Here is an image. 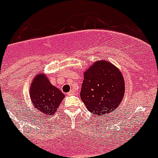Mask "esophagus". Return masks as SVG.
I'll return each instance as SVG.
<instances>
[{"label": "esophagus", "mask_w": 158, "mask_h": 158, "mask_svg": "<svg viewBox=\"0 0 158 158\" xmlns=\"http://www.w3.org/2000/svg\"><path fill=\"white\" fill-rule=\"evenodd\" d=\"M73 94H76V91H75L74 89H71V90L68 92L67 95H73Z\"/></svg>", "instance_id": "obj_1"}]
</instances>
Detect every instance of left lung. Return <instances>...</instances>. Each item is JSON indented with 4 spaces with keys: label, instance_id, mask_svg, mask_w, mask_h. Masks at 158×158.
Listing matches in <instances>:
<instances>
[{
    "label": "left lung",
    "instance_id": "8db88e82",
    "mask_svg": "<svg viewBox=\"0 0 158 158\" xmlns=\"http://www.w3.org/2000/svg\"><path fill=\"white\" fill-rule=\"evenodd\" d=\"M124 94L122 74L110 63L97 61L85 72L81 99L92 114L110 113L121 103Z\"/></svg>",
    "mask_w": 158,
    "mask_h": 158
}]
</instances>
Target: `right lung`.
<instances>
[{"instance_id": "obj_1", "label": "right lung", "mask_w": 158, "mask_h": 158, "mask_svg": "<svg viewBox=\"0 0 158 158\" xmlns=\"http://www.w3.org/2000/svg\"><path fill=\"white\" fill-rule=\"evenodd\" d=\"M30 99L34 107L43 115L52 116L56 112L64 95L52 85L44 74H37L30 87Z\"/></svg>"}]
</instances>
